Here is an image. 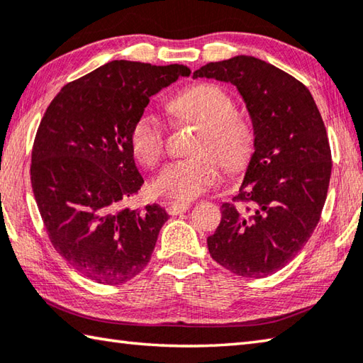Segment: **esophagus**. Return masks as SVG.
<instances>
[{"label": "esophagus", "instance_id": "1", "mask_svg": "<svg viewBox=\"0 0 363 363\" xmlns=\"http://www.w3.org/2000/svg\"><path fill=\"white\" fill-rule=\"evenodd\" d=\"M189 208H190V203H187V201H174V203L169 204L167 211H168V214H171V216H177V214L186 213Z\"/></svg>", "mask_w": 363, "mask_h": 363}]
</instances>
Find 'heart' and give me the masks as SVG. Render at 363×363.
Returning a JSON list of instances; mask_svg holds the SVG:
<instances>
[{
    "mask_svg": "<svg viewBox=\"0 0 363 363\" xmlns=\"http://www.w3.org/2000/svg\"><path fill=\"white\" fill-rule=\"evenodd\" d=\"M177 121L200 125L192 157L164 164L152 181V190L164 199L192 200L219 176V162L230 171L245 168L254 152V130L235 113L233 98L216 84L201 82L179 91L168 103ZM136 159L146 167L159 163L164 152V133L152 114H141L130 131Z\"/></svg>",
    "mask_w": 363,
    "mask_h": 363,
    "instance_id": "b5f03b06",
    "label": "heart"
}]
</instances>
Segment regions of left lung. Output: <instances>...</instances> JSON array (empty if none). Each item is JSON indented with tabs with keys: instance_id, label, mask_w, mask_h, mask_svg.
<instances>
[{
	"instance_id": "1",
	"label": "left lung",
	"mask_w": 363,
	"mask_h": 363,
	"mask_svg": "<svg viewBox=\"0 0 363 363\" xmlns=\"http://www.w3.org/2000/svg\"><path fill=\"white\" fill-rule=\"evenodd\" d=\"M194 77L233 84L255 136L235 196L250 206L222 204L209 254L242 278H265L300 252L320 219L332 174L325 125L305 85L255 57L208 63Z\"/></svg>"
}]
</instances>
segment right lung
I'll list each match as a JSON object with an SVG mask.
<instances>
[{
	"instance_id": "add662e5",
	"label": "right lung",
	"mask_w": 363,
	"mask_h": 363,
	"mask_svg": "<svg viewBox=\"0 0 363 363\" xmlns=\"http://www.w3.org/2000/svg\"><path fill=\"white\" fill-rule=\"evenodd\" d=\"M184 65L114 60L58 91L39 123L31 187L52 246L85 278L116 286L140 274L168 220L159 204L125 206L144 184L130 131Z\"/></svg>"
}]
</instances>
